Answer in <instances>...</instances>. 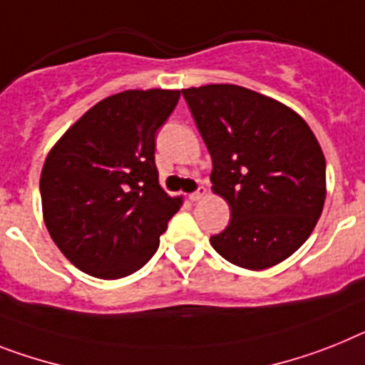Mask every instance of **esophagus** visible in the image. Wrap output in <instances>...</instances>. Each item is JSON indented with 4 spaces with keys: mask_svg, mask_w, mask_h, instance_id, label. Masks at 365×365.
Listing matches in <instances>:
<instances>
[{
    "mask_svg": "<svg viewBox=\"0 0 365 365\" xmlns=\"http://www.w3.org/2000/svg\"><path fill=\"white\" fill-rule=\"evenodd\" d=\"M206 195H207L206 187H198V191H195V192H191V195H189V200L198 202V200H202V198L206 197Z\"/></svg>",
    "mask_w": 365,
    "mask_h": 365,
    "instance_id": "esophagus-1",
    "label": "esophagus"
}]
</instances>
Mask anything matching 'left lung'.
Masks as SVG:
<instances>
[{
    "label": "left lung",
    "instance_id": "left-lung-1",
    "mask_svg": "<svg viewBox=\"0 0 365 365\" xmlns=\"http://www.w3.org/2000/svg\"><path fill=\"white\" fill-rule=\"evenodd\" d=\"M210 150L211 191L232 211L211 247L237 267L262 271L301 249L323 211L327 165L306 120L240 85L182 88Z\"/></svg>",
    "mask_w": 365,
    "mask_h": 365
}]
</instances>
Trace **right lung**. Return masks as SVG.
Instances as JSON below:
<instances>
[{
	"label": "right lung",
	"mask_w": 365,
	"mask_h": 365,
	"mask_svg": "<svg viewBox=\"0 0 365 365\" xmlns=\"http://www.w3.org/2000/svg\"><path fill=\"white\" fill-rule=\"evenodd\" d=\"M180 91H124L64 131L41 173L42 217L79 271L103 280L139 271L183 204L159 185L155 131Z\"/></svg>",
	"instance_id": "obj_1"
}]
</instances>
